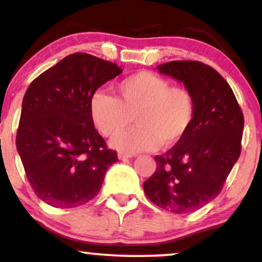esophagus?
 Masks as SVG:
<instances>
[{"mask_svg": "<svg viewBox=\"0 0 262 262\" xmlns=\"http://www.w3.org/2000/svg\"><path fill=\"white\" fill-rule=\"evenodd\" d=\"M133 155L130 154H127V152H118V159L119 160H127V159L132 158Z\"/></svg>", "mask_w": 262, "mask_h": 262, "instance_id": "esophagus-1", "label": "esophagus"}]
</instances>
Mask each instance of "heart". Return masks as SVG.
Segmentation results:
<instances>
[{
  "instance_id": "heart-1",
  "label": "heart",
  "mask_w": 262,
  "mask_h": 262,
  "mask_svg": "<svg viewBox=\"0 0 262 262\" xmlns=\"http://www.w3.org/2000/svg\"><path fill=\"white\" fill-rule=\"evenodd\" d=\"M116 97L93 93L90 114L96 129L106 138H114L130 127H138L113 141L116 149L140 152L173 145L188 133L196 117L193 93L182 86H171L166 77L139 71L116 86Z\"/></svg>"
}]
</instances>
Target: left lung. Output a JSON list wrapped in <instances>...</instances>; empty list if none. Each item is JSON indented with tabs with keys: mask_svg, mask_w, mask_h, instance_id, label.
I'll use <instances>...</instances> for the list:
<instances>
[{
	"mask_svg": "<svg viewBox=\"0 0 262 262\" xmlns=\"http://www.w3.org/2000/svg\"><path fill=\"white\" fill-rule=\"evenodd\" d=\"M158 69L193 93L196 117L179 143L155 156L158 166L144 192L165 210L194 212L221 193L239 159L244 116L229 83L209 65L175 60Z\"/></svg>",
	"mask_w": 262,
	"mask_h": 262,
	"instance_id": "obj_1",
	"label": "left lung"
}]
</instances>
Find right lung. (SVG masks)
Here are the masks:
<instances>
[{
    "label": "right lung",
    "mask_w": 262,
    "mask_h": 262,
    "mask_svg": "<svg viewBox=\"0 0 262 262\" xmlns=\"http://www.w3.org/2000/svg\"><path fill=\"white\" fill-rule=\"evenodd\" d=\"M122 71L114 62L75 53L27 90L16 145L33 191L49 206L74 208L91 201L118 161L93 127L90 101Z\"/></svg>",
    "instance_id": "add662e5"
}]
</instances>
